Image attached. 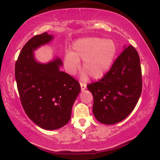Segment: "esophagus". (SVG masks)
Returning a JSON list of instances; mask_svg holds the SVG:
<instances>
[{
    "label": "esophagus",
    "mask_w": 160,
    "mask_h": 160,
    "mask_svg": "<svg viewBox=\"0 0 160 160\" xmlns=\"http://www.w3.org/2000/svg\"><path fill=\"white\" fill-rule=\"evenodd\" d=\"M80 86H81V89H82V91H84V89H86L87 84L84 82H80Z\"/></svg>",
    "instance_id": "34e87169"
}]
</instances>
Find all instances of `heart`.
<instances>
[{"mask_svg": "<svg viewBox=\"0 0 160 160\" xmlns=\"http://www.w3.org/2000/svg\"><path fill=\"white\" fill-rule=\"evenodd\" d=\"M73 52L65 54V65L70 73H75L80 67V60H83L82 68L85 71L82 78H87V72L92 78L103 76L112 64L117 47L110 39L101 38H87L79 39L73 45Z\"/></svg>", "mask_w": 160, "mask_h": 160, "instance_id": "1", "label": "heart"}]
</instances>
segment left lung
Segmentation results:
<instances>
[{
    "label": "left lung",
    "instance_id": "obj_1",
    "mask_svg": "<svg viewBox=\"0 0 160 160\" xmlns=\"http://www.w3.org/2000/svg\"><path fill=\"white\" fill-rule=\"evenodd\" d=\"M87 88L93 95L92 111L98 122L113 124L124 120L136 106L142 91L137 50L131 45L124 47L108 73Z\"/></svg>",
    "mask_w": 160,
    "mask_h": 160
}]
</instances>
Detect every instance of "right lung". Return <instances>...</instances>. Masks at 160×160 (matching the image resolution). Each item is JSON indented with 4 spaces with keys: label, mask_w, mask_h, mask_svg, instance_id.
Returning a JSON list of instances; mask_svg holds the SVG:
<instances>
[{
    "label": "right lung",
    "mask_w": 160,
    "mask_h": 160,
    "mask_svg": "<svg viewBox=\"0 0 160 160\" xmlns=\"http://www.w3.org/2000/svg\"><path fill=\"white\" fill-rule=\"evenodd\" d=\"M53 36L36 35L25 43L15 63V78L19 98L28 117L44 130H57L69 122L73 105L81 91L77 80L60 71L59 58L43 64L33 52Z\"/></svg>",
    "instance_id": "add662e5"
}]
</instances>
